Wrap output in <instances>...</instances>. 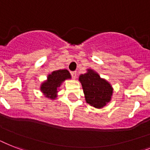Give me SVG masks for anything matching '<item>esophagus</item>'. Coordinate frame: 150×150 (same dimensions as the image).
Listing matches in <instances>:
<instances>
[{"instance_id": "obj_1", "label": "esophagus", "mask_w": 150, "mask_h": 150, "mask_svg": "<svg viewBox=\"0 0 150 150\" xmlns=\"http://www.w3.org/2000/svg\"><path fill=\"white\" fill-rule=\"evenodd\" d=\"M71 74V76H72L73 79H76V76H77V72L76 71H72Z\"/></svg>"}]
</instances>
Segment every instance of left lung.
<instances>
[{"mask_svg":"<svg viewBox=\"0 0 150 150\" xmlns=\"http://www.w3.org/2000/svg\"><path fill=\"white\" fill-rule=\"evenodd\" d=\"M87 103L96 108H102L111 100L113 88L107 80L101 79L99 74L92 69L79 76Z\"/></svg>","mask_w":150,"mask_h":150,"instance_id":"left-lung-1","label":"left lung"}]
</instances>
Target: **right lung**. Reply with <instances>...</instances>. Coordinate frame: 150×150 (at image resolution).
<instances>
[{
    "label": "right lung",
    "instance_id": "obj_1",
    "mask_svg": "<svg viewBox=\"0 0 150 150\" xmlns=\"http://www.w3.org/2000/svg\"><path fill=\"white\" fill-rule=\"evenodd\" d=\"M70 73L66 69L54 71L51 74L47 75V79L41 84L40 90L46 97L51 100H55L58 88L64 80L71 79Z\"/></svg>",
    "mask_w": 150,
    "mask_h": 150
}]
</instances>
